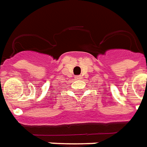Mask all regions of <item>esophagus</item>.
<instances>
[{
    "mask_svg": "<svg viewBox=\"0 0 147 147\" xmlns=\"http://www.w3.org/2000/svg\"><path fill=\"white\" fill-rule=\"evenodd\" d=\"M75 78H76V79H81V78H82V76H81V75H79V76H76V77H75Z\"/></svg>",
    "mask_w": 147,
    "mask_h": 147,
    "instance_id": "1",
    "label": "esophagus"
}]
</instances>
